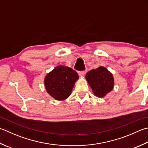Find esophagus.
I'll return each instance as SVG.
<instances>
[{
	"label": "esophagus",
	"instance_id": "34e87169",
	"mask_svg": "<svg viewBox=\"0 0 148 148\" xmlns=\"http://www.w3.org/2000/svg\"><path fill=\"white\" fill-rule=\"evenodd\" d=\"M85 71H80V72H78V74H79V76H81V77L83 76L84 75H85Z\"/></svg>",
	"mask_w": 148,
	"mask_h": 148
}]
</instances>
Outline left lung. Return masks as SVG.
Here are the masks:
<instances>
[{
	"label": "left lung",
	"mask_w": 148,
	"mask_h": 148,
	"mask_svg": "<svg viewBox=\"0 0 148 148\" xmlns=\"http://www.w3.org/2000/svg\"><path fill=\"white\" fill-rule=\"evenodd\" d=\"M86 80L95 96L102 98L110 92L114 87L113 74L105 66L92 69L86 74Z\"/></svg>",
	"instance_id": "left-lung-1"
}]
</instances>
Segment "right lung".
Segmentation results:
<instances>
[{
	"label": "right lung",
	"mask_w": 148,
	"mask_h": 148,
	"mask_svg": "<svg viewBox=\"0 0 148 148\" xmlns=\"http://www.w3.org/2000/svg\"><path fill=\"white\" fill-rule=\"evenodd\" d=\"M78 79L79 76L73 69L67 66L58 65L45 76V88L54 99L63 101L70 96Z\"/></svg>",
	"instance_id": "1"
}]
</instances>
